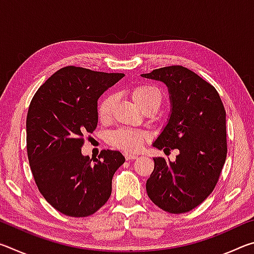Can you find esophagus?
<instances>
[{"instance_id": "obj_1", "label": "esophagus", "mask_w": 254, "mask_h": 254, "mask_svg": "<svg viewBox=\"0 0 254 254\" xmlns=\"http://www.w3.org/2000/svg\"><path fill=\"white\" fill-rule=\"evenodd\" d=\"M124 157H126L127 160H134V159L137 158L136 154H133V153H130V152H126L124 153Z\"/></svg>"}]
</instances>
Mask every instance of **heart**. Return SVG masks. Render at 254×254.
Segmentation results:
<instances>
[{
    "label": "heart",
    "mask_w": 254,
    "mask_h": 254,
    "mask_svg": "<svg viewBox=\"0 0 254 254\" xmlns=\"http://www.w3.org/2000/svg\"><path fill=\"white\" fill-rule=\"evenodd\" d=\"M131 96L135 104L141 110L145 106L153 105L159 107L161 104L162 95L157 87L149 84H140L131 89ZM113 105V96L109 94L101 98L97 105V117L101 122L109 121ZM149 139V134L144 131L134 130L130 127H120L109 133L107 142L113 147L124 150V151H137L144 141Z\"/></svg>",
    "instance_id": "obj_1"
}]
</instances>
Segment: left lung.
I'll return each instance as SVG.
<instances>
[{
    "mask_svg": "<svg viewBox=\"0 0 254 254\" xmlns=\"http://www.w3.org/2000/svg\"><path fill=\"white\" fill-rule=\"evenodd\" d=\"M168 86L171 114L153 147L178 149L176 161L153 158L147 192L158 207L187 213L212 194L227 153L226 113L212 84L183 66H168L141 75Z\"/></svg>",
    "mask_w": 254,
    "mask_h": 254,
    "instance_id": "left-lung-1",
    "label": "left lung"
}]
</instances>
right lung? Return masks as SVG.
I'll return each mask as SVG.
<instances>
[{"instance_id":"obj_1","label":"right lung","mask_w":254,"mask_h":254,"mask_svg":"<svg viewBox=\"0 0 254 254\" xmlns=\"http://www.w3.org/2000/svg\"><path fill=\"white\" fill-rule=\"evenodd\" d=\"M120 72L60 68L42 84L27 115V152L34 182L45 199L71 217L91 216L112 192V178L126 158L102 150L81 154L84 135L97 127V100L122 78Z\"/></svg>"}]
</instances>
